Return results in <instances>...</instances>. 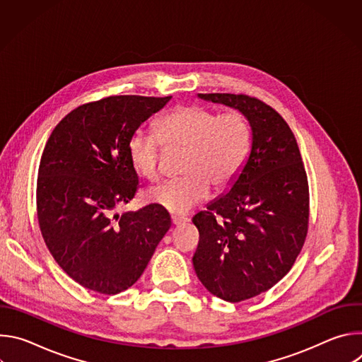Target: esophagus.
<instances>
[{
  "instance_id": "obj_1",
  "label": "esophagus",
  "mask_w": 362,
  "mask_h": 362,
  "mask_svg": "<svg viewBox=\"0 0 362 362\" xmlns=\"http://www.w3.org/2000/svg\"><path fill=\"white\" fill-rule=\"evenodd\" d=\"M186 222H189L186 218L172 216V223H173V226H179V225H183V223H186Z\"/></svg>"
}]
</instances>
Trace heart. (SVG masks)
Returning a JSON list of instances; mask_svg holds the SVG:
<instances>
[{"label": "heart", "mask_w": 362, "mask_h": 362, "mask_svg": "<svg viewBox=\"0 0 362 362\" xmlns=\"http://www.w3.org/2000/svg\"><path fill=\"white\" fill-rule=\"evenodd\" d=\"M162 141L186 148V176L151 187L146 200L169 214L186 215L209 197L211 186L225 190L235 183L249 158L252 132L240 112L219 115L197 105L179 107L159 120L158 134L139 129L129 139V162L147 180L160 176Z\"/></svg>", "instance_id": "heart-1"}]
</instances>
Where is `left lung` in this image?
<instances>
[{
	"mask_svg": "<svg viewBox=\"0 0 362 362\" xmlns=\"http://www.w3.org/2000/svg\"><path fill=\"white\" fill-rule=\"evenodd\" d=\"M243 113L252 144L229 192L193 218L200 239L193 268L212 295L240 302L271 289L292 268L309 218V190L298 143L272 107L243 94H197Z\"/></svg>",
	"mask_w": 362,
	"mask_h": 362,
	"instance_id": "1",
	"label": "left lung"
}]
</instances>
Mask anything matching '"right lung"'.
<instances>
[{
  "label": "right lung",
  "mask_w": 362,
  "mask_h": 362,
  "mask_svg": "<svg viewBox=\"0 0 362 362\" xmlns=\"http://www.w3.org/2000/svg\"><path fill=\"white\" fill-rule=\"evenodd\" d=\"M170 98L112 95L88 103L47 140L37 179L41 235L62 269L87 289L115 295L130 288L172 225L154 204L116 214L139 185L129 139Z\"/></svg>",
  "instance_id": "add662e5"
}]
</instances>
